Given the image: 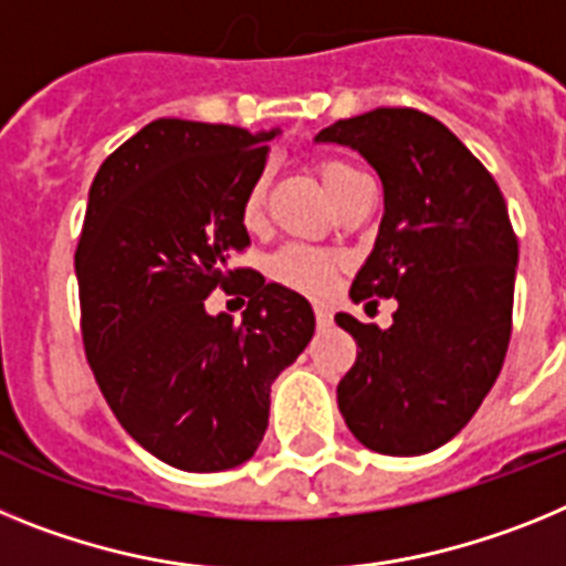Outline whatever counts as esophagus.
<instances>
[{"label": "esophagus", "mask_w": 566, "mask_h": 566, "mask_svg": "<svg viewBox=\"0 0 566 566\" xmlns=\"http://www.w3.org/2000/svg\"><path fill=\"white\" fill-rule=\"evenodd\" d=\"M316 324H318V331H324V327H331V324H333V311H331V307H324V304H316Z\"/></svg>", "instance_id": "34e87169"}]
</instances>
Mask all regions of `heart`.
I'll return each mask as SVG.
<instances>
[{"instance_id":"1","label":"heart","mask_w":566,"mask_h":566,"mask_svg":"<svg viewBox=\"0 0 566 566\" xmlns=\"http://www.w3.org/2000/svg\"><path fill=\"white\" fill-rule=\"evenodd\" d=\"M356 176L361 174H358L353 165H344V161H322V165H318V179H322L324 190H327L331 199L347 185V181L356 179ZM264 193H268L264 179H259L253 188L248 190V196H244L242 216L248 224H255L262 219ZM270 273H273L282 284H287V287L293 290H302L307 296H324V293L336 284L338 259L331 253H324V250L293 244V248H284L282 253L273 259Z\"/></svg>"}]
</instances>
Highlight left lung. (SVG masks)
Returning a JSON list of instances; mask_svg holds the SVG:
<instances>
[{
  "label": "left lung",
  "instance_id": "1",
  "mask_svg": "<svg viewBox=\"0 0 566 566\" xmlns=\"http://www.w3.org/2000/svg\"><path fill=\"white\" fill-rule=\"evenodd\" d=\"M316 142L353 147L381 179L385 216L350 298L399 304L387 331L336 316L358 344L338 410L367 450L430 453L473 419L507 356L518 268L507 205L459 136L412 107L338 119Z\"/></svg>",
  "mask_w": 566,
  "mask_h": 566
}]
</instances>
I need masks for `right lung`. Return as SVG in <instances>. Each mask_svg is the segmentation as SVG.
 Listing matches in <instances>:
<instances>
[{
  "mask_svg": "<svg viewBox=\"0 0 566 566\" xmlns=\"http://www.w3.org/2000/svg\"><path fill=\"white\" fill-rule=\"evenodd\" d=\"M273 136L156 119L102 161L87 196L76 248L87 361L119 424L188 473L255 453L270 385L316 331L296 290L228 268L250 244L242 205ZM235 281L251 298L242 325L203 311Z\"/></svg>",
  "mask_w": 566,
  "mask_h": 566,
  "instance_id": "obj_1",
  "label": "right lung"
}]
</instances>
